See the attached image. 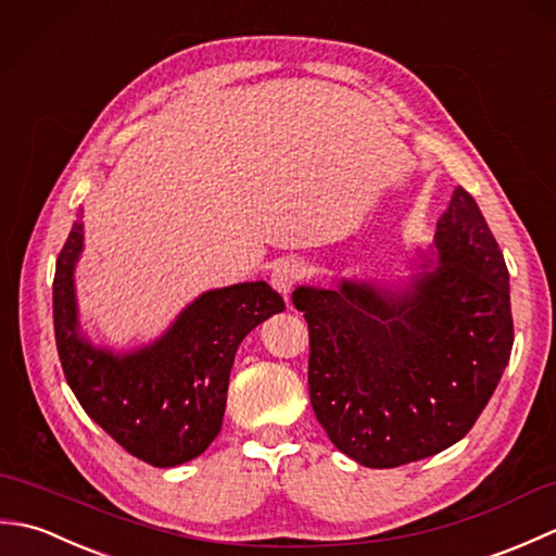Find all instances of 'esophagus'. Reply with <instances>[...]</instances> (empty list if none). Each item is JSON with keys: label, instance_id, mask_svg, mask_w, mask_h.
Here are the masks:
<instances>
[{"label": "esophagus", "instance_id": "obj_1", "mask_svg": "<svg viewBox=\"0 0 556 556\" xmlns=\"http://www.w3.org/2000/svg\"><path fill=\"white\" fill-rule=\"evenodd\" d=\"M303 275H305V269H303L301 260L287 257V260H279V263L271 267L269 281H271V287H275L281 293V296L289 299V293L303 279Z\"/></svg>", "mask_w": 556, "mask_h": 556}]
</instances>
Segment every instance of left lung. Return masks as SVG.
<instances>
[{
  "label": "left lung",
  "instance_id": "1",
  "mask_svg": "<svg viewBox=\"0 0 556 556\" xmlns=\"http://www.w3.org/2000/svg\"><path fill=\"white\" fill-rule=\"evenodd\" d=\"M430 251L416 248L404 285L341 277L291 296L311 329L317 422L361 466L396 468L464 440L509 365V269L460 186Z\"/></svg>",
  "mask_w": 556,
  "mask_h": 556
}]
</instances>
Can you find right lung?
I'll list each match as a JSON object with an SVG mask.
<instances>
[{
	"label": "right lung",
	"instance_id": "right-lung-1",
	"mask_svg": "<svg viewBox=\"0 0 556 556\" xmlns=\"http://www.w3.org/2000/svg\"><path fill=\"white\" fill-rule=\"evenodd\" d=\"M83 222L59 253L52 305L59 361L83 410L150 466L172 468L200 456L222 430L231 365L241 341L285 299L267 281L203 291L143 346H98L80 325L76 265Z\"/></svg>",
	"mask_w": 556,
	"mask_h": 556
}]
</instances>
